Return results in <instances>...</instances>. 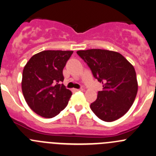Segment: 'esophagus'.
Returning a JSON list of instances; mask_svg holds the SVG:
<instances>
[{
  "instance_id": "1",
  "label": "esophagus",
  "mask_w": 156,
  "mask_h": 156,
  "mask_svg": "<svg viewBox=\"0 0 156 156\" xmlns=\"http://www.w3.org/2000/svg\"><path fill=\"white\" fill-rule=\"evenodd\" d=\"M75 91H84V90L83 88H81V89H74Z\"/></svg>"
}]
</instances>
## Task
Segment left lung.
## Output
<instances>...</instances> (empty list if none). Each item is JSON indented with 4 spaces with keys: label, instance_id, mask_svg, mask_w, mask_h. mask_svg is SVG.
<instances>
[{
    "label": "left lung",
    "instance_id": "8db88e82",
    "mask_svg": "<svg viewBox=\"0 0 156 156\" xmlns=\"http://www.w3.org/2000/svg\"><path fill=\"white\" fill-rule=\"evenodd\" d=\"M77 54L87 63L103 90L90 108L101 120L113 122L129 111L137 96L138 84L134 66L121 54L105 49L80 50Z\"/></svg>",
    "mask_w": 156,
    "mask_h": 156
}]
</instances>
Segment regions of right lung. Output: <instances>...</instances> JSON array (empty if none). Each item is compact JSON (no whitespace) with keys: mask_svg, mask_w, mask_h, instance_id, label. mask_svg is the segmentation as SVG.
I'll use <instances>...</instances> for the list:
<instances>
[{"mask_svg":"<svg viewBox=\"0 0 156 156\" xmlns=\"http://www.w3.org/2000/svg\"><path fill=\"white\" fill-rule=\"evenodd\" d=\"M73 51L47 50L36 54L24 66L22 90L26 102L45 118L57 115L66 107L72 92L63 82V69Z\"/></svg>","mask_w":156,"mask_h":156,"instance_id":"1","label":"right lung"}]
</instances>
